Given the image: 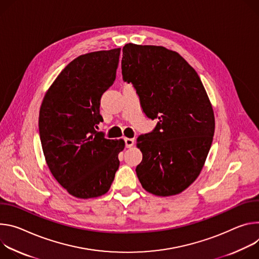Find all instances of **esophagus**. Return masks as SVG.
Segmentation results:
<instances>
[{"instance_id": "obj_1", "label": "esophagus", "mask_w": 259, "mask_h": 259, "mask_svg": "<svg viewBox=\"0 0 259 259\" xmlns=\"http://www.w3.org/2000/svg\"><path fill=\"white\" fill-rule=\"evenodd\" d=\"M124 142H125V147L126 148H131L134 146L135 144V141L133 139H130V138H125L124 139Z\"/></svg>"}]
</instances>
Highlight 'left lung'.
<instances>
[{
	"label": "left lung",
	"instance_id": "obj_1",
	"mask_svg": "<svg viewBox=\"0 0 259 259\" xmlns=\"http://www.w3.org/2000/svg\"><path fill=\"white\" fill-rule=\"evenodd\" d=\"M121 69L147 117L158 119L137 141L139 181L157 196L179 194L199 176L212 145L215 117L207 92L183 57L162 46L125 44Z\"/></svg>",
	"mask_w": 259,
	"mask_h": 259
}]
</instances>
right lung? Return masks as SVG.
Instances as JSON below:
<instances>
[{
    "label": "right lung",
    "instance_id": "add662e5",
    "mask_svg": "<svg viewBox=\"0 0 259 259\" xmlns=\"http://www.w3.org/2000/svg\"><path fill=\"white\" fill-rule=\"evenodd\" d=\"M120 48L79 55L55 78L39 113V133L52 176L82 199L107 193L119 166L124 141L95 127L103 121L101 97L116 77Z\"/></svg>",
    "mask_w": 259,
    "mask_h": 259
}]
</instances>
